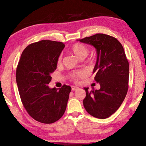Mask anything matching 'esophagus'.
Here are the masks:
<instances>
[{
  "mask_svg": "<svg viewBox=\"0 0 146 146\" xmlns=\"http://www.w3.org/2000/svg\"><path fill=\"white\" fill-rule=\"evenodd\" d=\"M79 88L77 87V86H72V91H74V90H77Z\"/></svg>",
  "mask_w": 146,
  "mask_h": 146,
  "instance_id": "obj_1",
  "label": "esophagus"
}]
</instances>
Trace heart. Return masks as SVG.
I'll return each mask as SVG.
<instances>
[{
  "mask_svg": "<svg viewBox=\"0 0 146 146\" xmlns=\"http://www.w3.org/2000/svg\"><path fill=\"white\" fill-rule=\"evenodd\" d=\"M70 51L79 59L83 60L88 54L89 49L86 46L80 43H76L70 48ZM62 60V56L60 55L57 60L58 64H60ZM85 73L83 71H76L70 74V78L72 80H77L79 77L84 76Z\"/></svg>",
  "mask_w": 146,
  "mask_h": 146,
  "instance_id": "b5f03b06",
  "label": "heart"
}]
</instances>
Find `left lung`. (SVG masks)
I'll return each mask as SVG.
<instances>
[{
    "mask_svg": "<svg viewBox=\"0 0 146 146\" xmlns=\"http://www.w3.org/2000/svg\"><path fill=\"white\" fill-rule=\"evenodd\" d=\"M96 49L97 60L93 72L100 90L88 91L83 100L86 110L92 116L105 119L119 108L128 90L129 63L121 43L111 36L96 34L79 40Z\"/></svg>",
    "mask_w": 146,
    "mask_h": 146,
    "instance_id": "1",
    "label": "left lung"
}]
</instances>
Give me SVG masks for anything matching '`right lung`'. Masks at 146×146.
<instances>
[{"mask_svg": "<svg viewBox=\"0 0 146 146\" xmlns=\"http://www.w3.org/2000/svg\"><path fill=\"white\" fill-rule=\"evenodd\" d=\"M64 46L61 42L47 40L33 43L24 50L18 64L16 80L22 103L39 122H55L66 109L71 87L64 84L58 90L48 86Z\"/></svg>", "mask_w": 146, "mask_h": 146, "instance_id": "right-lung-1", "label": "right lung"}]
</instances>
